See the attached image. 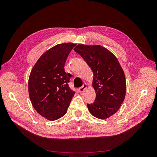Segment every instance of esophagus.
Returning a JSON list of instances; mask_svg holds the SVG:
<instances>
[{
    "instance_id": "esophagus-1",
    "label": "esophagus",
    "mask_w": 157,
    "mask_h": 157,
    "mask_svg": "<svg viewBox=\"0 0 157 157\" xmlns=\"http://www.w3.org/2000/svg\"><path fill=\"white\" fill-rule=\"evenodd\" d=\"M87 86H88V84L86 83H84L82 87H80V88H78V92H83L84 90L87 88Z\"/></svg>"
}]
</instances>
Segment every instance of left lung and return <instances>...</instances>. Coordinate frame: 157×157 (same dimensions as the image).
<instances>
[{
    "instance_id": "left-lung-1",
    "label": "left lung",
    "mask_w": 157,
    "mask_h": 157,
    "mask_svg": "<svg viewBox=\"0 0 157 157\" xmlns=\"http://www.w3.org/2000/svg\"><path fill=\"white\" fill-rule=\"evenodd\" d=\"M74 50L91 68L96 92L93 103L87 104L92 115L106 119L116 113L125 98L126 78L121 65L112 52L100 45L78 44Z\"/></svg>"
}]
</instances>
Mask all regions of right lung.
Listing matches in <instances>:
<instances>
[{"instance_id":"obj_1","label":"right lung","mask_w":157,"mask_h":157,"mask_svg":"<svg viewBox=\"0 0 157 157\" xmlns=\"http://www.w3.org/2000/svg\"><path fill=\"white\" fill-rule=\"evenodd\" d=\"M76 44H57L46 51L33 66L28 81L32 105L46 119L56 121L67 111L75 92L69 87L71 75L64 66Z\"/></svg>"}]
</instances>
